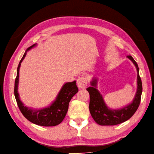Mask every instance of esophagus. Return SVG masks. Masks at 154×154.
I'll return each instance as SVG.
<instances>
[{
	"label": "esophagus",
	"mask_w": 154,
	"mask_h": 154,
	"mask_svg": "<svg viewBox=\"0 0 154 154\" xmlns=\"http://www.w3.org/2000/svg\"><path fill=\"white\" fill-rule=\"evenodd\" d=\"M88 85L87 79L84 76H81L78 78L77 80V85L80 89H84Z\"/></svg>",
	"instance_id": "esophagus-1"
}]
</instances>
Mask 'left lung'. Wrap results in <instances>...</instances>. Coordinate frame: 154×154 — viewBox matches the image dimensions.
Wrapping results in <instances>:
<instances>
[{
  "label": "left lung",
  "mask_w": 154,
  "mask_h": 154,
  "mask_svg": "<svg viewBox=\"0 0 154 154\" xmlns=\"http://www.w3.org/2000/svg\"><path fill=\"white\" fill-rule=\"evenodd\" d=\"M127 57L133 63L137 70V90L133 102L129 105L118 110L108 108L104 103L102 95L97 89L96 78L91 82V87L86 89L89 93L90 97L89 112L95 122L100 125H116L128 120L135 113L140 105L142 85L139 76V69L132 56L127 55Z\"/></svg>",
  "instance_id": "8db88e82"
}]
</instances>
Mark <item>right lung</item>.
Segmentation results:
<instances>
[{
  "label": "right lung",
  "mask_w": 154,
  "mask_h": 154,
  "mask_svg": "<svg viewBox=\"0 0 154 154\" xmlns=\"http://www.w3.org/2000/svg\"><path fill=\"white\" fill-rule=\"evenodd\" d=\"M35 46L36 44H34L27 49L23 57L19 63L17 70V76L15 80L14 95L21 112L29 121L40 126H55L61 123L64 119L66 112L68 111L69 102L72 97L78 93V88L76 84V81L67 82L63 85L61 89L60 90L55 100L48 107L40 110H32L31 108L24 106V104L20 99L17 91L20 68L21 63L27 54V51Z\"/></svg>",
  "instance_id": "add662e5"
}]
</instances>
